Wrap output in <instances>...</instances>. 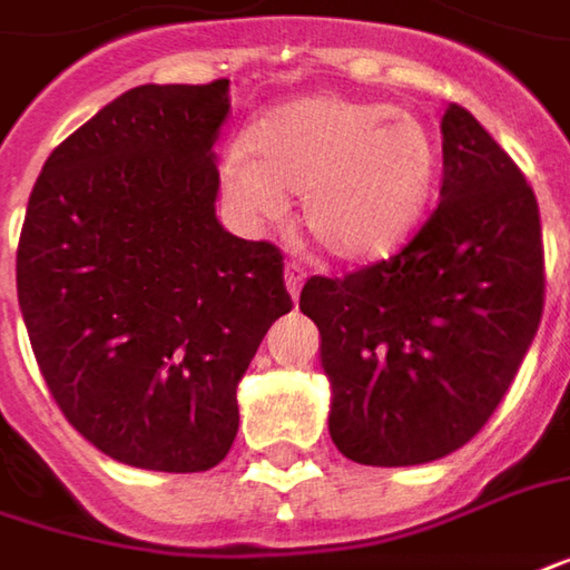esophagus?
<instances>
[{"mask_svg":"<svg viewBox=\"0 0 570 570\" xmlns=\"http://www.w3.org/2000/svg\"><path fill=\"white\" fill-rule=\"evenodd\" d=\"M284 281H286V289H289V296L296 299L299 296V289H302V281H305V271L296 265V262H289L284 271Z\"/></svg>","mask_w":570,"mask_h":570,"instance_id":"obj_1","label":"esophagus"}]
</instances>
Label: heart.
I'll use <instances>...</instances> for the list:
<instances>
[{"label":"heart","instance_id":"1","mask_svg":"<svg viewBox=\"0 0 570 570\" xmlns=\"http://www.w3.org/2000/svg\"><path fill=\"white\" fill-rule=\"evenodd\" d=\"M436 180V146L412 111L305 96L265 111L220 161L234 215L262 227L299 196V224L327 258L374 265L405 246Z\"/></svg>","mask_w":570,"mask_h":570}]
</instances>
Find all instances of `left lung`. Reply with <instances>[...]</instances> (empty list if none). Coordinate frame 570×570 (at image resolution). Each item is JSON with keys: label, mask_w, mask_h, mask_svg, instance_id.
Here are the masks:
<instances>
[{"label": "left lung", "mask_w": 570, "mask_h": 570, "mask_svg": "<svg viewBox=\"0 0 570 570\" xmlns=\"http://www.w3.org/2000/svg\"><path fill=\"white\" fill-rule=\"evenodd\" d=\"M443 187L393 258L308 277L331 436L358 464L462 449L509 393L543 317V230L521 168L462 106L443 115Z\"/></svg>", "instance_id": "1"}]
</instances>
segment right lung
I'll return each mask as SVG.
<instances>
[{
    "mask_svg": "<svg viewBox=\"0 0 570 570\" xmlns=\"http://www.w3.org/2000/svg\"><path fill=\"white\" fill-rule=\"evenodd\" d=\"M230 80L134 87L46 158L18 243V302L61 415L108 459L208 471L236 383L293 308L284 255L215 218Z\"/></svg>",
    "mask_w": 570,
    "mask_h": 570,
    "instance_id": "obj_1",
    "label": "right lung"
}]
</instances>
